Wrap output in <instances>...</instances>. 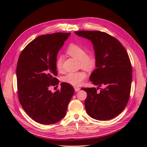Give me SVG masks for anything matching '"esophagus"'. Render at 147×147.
Wrapping results in <instances>:
<instances>
[{"label":"esophagus","instance_id":"obj_1","mask_svg":"<svg viewBox=\"0 0 147 147\" xmlns=\"http://www.w3.org/2000/svg\"><path fill=\"white\" fill-rule=\"evenodd\" d=\"M80 88H79V87H74V90L76 92H78L79 90H80Z\"/></svg>","mask_w":147,"mask_h":147}]
</instances>
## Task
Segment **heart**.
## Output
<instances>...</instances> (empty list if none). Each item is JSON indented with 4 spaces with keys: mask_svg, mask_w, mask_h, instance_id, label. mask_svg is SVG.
<instances>
[{
    "mask_svg": "<svg viewBox=\"0 0 147 147\" xmlns=\"http://www.w3.org/2000/svg\"><path fill=\"white\" fill-rule=\"evenodd\" d=\"M67 54L79 61L80 66L86 70L94 69L96 65V58L92 53H86V50L81 46L71 43L66 50ZM56 67L59 71L63 69V57L59 56L56 61ZM87 74L84 71L69 73L63 78V81L74 86H79L87 78Z\"/></svg>",
    "mask_w": 147,
    "mask_h": 147,
    "instance_id": "obj_1",
    "label": "heart"
}]
</instances>
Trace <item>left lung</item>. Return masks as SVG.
I'll return each mask as SVG.
<instances>
[{
	"label": "left lung",
	"mask_w": 147,
	"mask_h": 147,
	"mask_svg": "<svg viewBox=\"0 0 147 147\" xmlns=\"http://www.w3.org/2000/svg\"><path fill=\"white\" fill-rule=\"evenodd\" d=\"M77 35L93 44L96 69L89 80L99 88H82L87 92L84 101L90 117L98 120L113 119L125 109L129 99L132 68L128 53L115 37L99 31H79ZM105 86L99 93L97 89Z\"/></svg>",
	"instance_id": "8db88e82"
}]
</instances>
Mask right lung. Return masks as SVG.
<instances>
[{
  "label": "right lung",
  "instance_id": "1",
  "mask_svg": "<svg viewBox=\"0 0 147 147\" xmlns=\"http://www.w3.org/2000/svg\"><path fill=\"white\" fill-rule=\"evenodd\" d=\"M70 33H56L37 37L22 50L17 67L18 99L30 117L43 125H51L65 115L74 89L67 83L52 93L51 86L59 84L57 54Z\"/></svg>",
  "mask_w": 147,
  "mask_h": 147
}]
</instances>
